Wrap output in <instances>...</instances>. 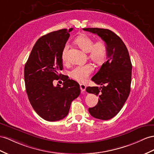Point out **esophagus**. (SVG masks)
<instances>
[{"label": "esophagus", "instance_id": "esophagus-1", "mask_svg": "<svg viewBox=\"0 0 154 154\" xmlns=\"http://www.w3.org/2000/svg\"><path fill=\"white\" fill-rule=\"evenodd\" d=\"M80 88L82 92H84L86 90V86L83 84H80Z\"/></svg>", "mask_w": 154, "mask_h": 154}]
</instances>
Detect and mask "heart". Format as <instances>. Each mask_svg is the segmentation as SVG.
<instances>
[{
    "instance_id": "1",
    "label": "heart",
    "mask_w": 154,
    "mask_h": 154,
    "mask_svg": "<svg viewBox=\"0 0 154 154\" xmlns=\"http://www.w3.org/2000/svg\"><path fill=\"white\" fill-rule=\"evenodd\" d=\"M75 43L85 52L88 53V58L96 64L103 62L107 55V47L103 41H97L94 43L93 39L86 35H81L75 39ZM68 45H66L62 51V58L63 62H67V51ZM93 71V67L90 64L83 66H78L71 71L70 77L77 81L84 82L87 81L89 75Z\"/></svg>"
}]
</instances>
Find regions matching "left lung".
Listing matches in <instances>:
<instances>
[{
    "mask_svg": "<svg viewBox=\"0 0 154 154\" xmlns=\"http://www.w3.org/2000/svg\"><path fill=\"white\" fill-rule=\"evenodd\" d=\"M83 30L98 35L107 47V60L92 78L101 86H88L86 90L99 96L97 104L88 109L91 116L109 120L120 112L129 95L132 64L128 50L121 38L111 30L98 28Z\"/></svg>",
    "mask_w": 154,
    "mask_h": 154,
    "instance_id": "obj_1",
    "label": "left lung"
}]
</instances>
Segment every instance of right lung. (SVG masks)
Listing matches in <instances>:
<instances>
[{
	"label": "right lung",
	"mask_w": 154,
	"mask_h": 154,
	"mask_svg": "<svg viewBox=\"0 0 154 154\" xmlns=\"http://www.w3.org/2000/svg\"><path fill=\"white\" fill-rule=\"evenodd\" d=\"M71 28L61 29L39 38L35 43L25 66L26 92L30 103L43 119L54 122L63 119L69 112L73 100L81 89L76 81L62 76L63 86L54 87L52 81L62 74V54L69 37Z\"/></svg>",
	"instance_id": "right-lung-1"
}]
</instances>
